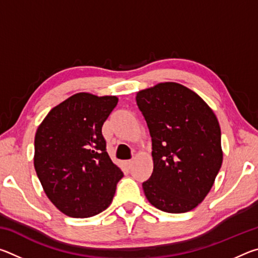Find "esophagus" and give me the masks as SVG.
Instances as JSON below:
<instances>
[{"mask_svg":"<svg viewBox=\"0 0 258 258\" xmlns=\"http://www.w3.org/2000/svg\"><path fill=\"white\" fill-rule=\"evenodd\" d=\"M132 164H133L132 160H125L124 161V165H125L126 168H131V166H132Z\"/></svg>","mask_w":258,"mask_h":258,"instance_id":"esophagus-1","label":"esophagus"}]
</instances>
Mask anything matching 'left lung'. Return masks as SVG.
Wrapping results in <instances>:
<instances>
[{"mask_svg":"<svg viewBox=\"0 0 258 258\" xmlns=\"http://www.w3.org/2000/svg\"><path fill=\"white\" fill-rule=\"evenodd\" d=\"M137 103L152 141L154 171L142 183L148 202L166 213L189 212L211 191L223 161L215 113L174 82L139 91Z\"/></svg>","mask_w":258,"mask_h":258,"instance_id":"1","label":"left lung"}]
</instances>
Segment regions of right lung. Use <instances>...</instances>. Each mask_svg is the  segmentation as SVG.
<instances>
[{
    "label": "right lung",
    "mask_w": 258,
    "mask_h": 258,
    "mask_svg": "<svg viewBox=\"0 0 258 258\" xmlns=\"http://www.w3.org/2000/svg\"><path fill=\"white\" fill-rule=\"evenodd\" d=\"M118 98L76 93L52 108L35 134L34 167L64 215L91 217L111 204L124 176L106 151L102 125Z\"/></svg>",
    "instance_id": "add662e5"
}]
</instances>
